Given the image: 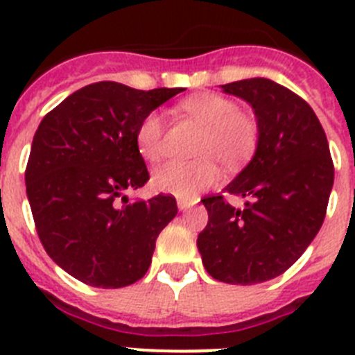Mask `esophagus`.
I'll use <instances>...</instances> for the list:
<instances>
[{
	"label": "esophagus",
	"instance_id": "1",
	"mask_svg": "<svg viewBox=\"0 0 355 355\" xmlns=\"http://www.w3.org/2000/svg\"><path fill=\"white\" fill-rule=\"evenodd\" d=\"M193 205H196V200L193 199H178V208L180 209H188Z\"/></svg>",
	"mask_w": 355,
	"mask_h": 355
}]
</instances>
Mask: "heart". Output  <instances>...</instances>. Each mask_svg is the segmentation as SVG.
Returning <instances> with one entry per match:
<instances>
[{"label":"heart","mask_w":355,"mask_h":355,"mask_svg":"<svg viewBox=\"0 0 355 355\" xmlns=\"http://www.w3.org/2000/svg\"><path fill=\"white\" fill-rule=\"evenodd\" d=\"M180 112L202 128L193 149V162H168L153 172V187L159 192L193 197L220 178L218 163L240 167L252 156L259 140L256 117L240 110L234 99L220 94H196L180 103ZM135 144L146 162L155 163L165 155V126L158 112L140 121Z\"/></svg>","instance_id":"1"}]
</instances>
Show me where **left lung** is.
I'll list each match as a JSON object with an SVG mask.
<instances>
[{"label":"left lung","instance_id":"obj_1","mask_svg":"<svg viewBox=\"0 0 355 355\" xmlns=\"http://www.w3.org/2000/svg\"><path fill=\"white\" fill-rule=\"evenodd\" d=\"M256 112V155L225 187L247 197L236 209L220 193L208 196V224L197 238L202 265L216 281L265 283L302 256L324 224L334 183L327 137L302 97L266 78L222 85Z\"/></svg>","mask_w":355,"mask_h":355}]
</instances>
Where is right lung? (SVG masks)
Masks as SVG:
<instances>
[{"mask_svg":"<svg viewBox=\"0 0 355 355\" xmlns=\"http://www.w3.org/2000/svg\"><path fill=\"white\" fill-rule=\"evenodd\" d=\"M183 90L97 81L39 124L24 172L31 215L49 258L81 283L122 288L146 275L178 205L165 193L128 202L124 192L149 181L135 133Z\"/></svg>","mask_w":355,"mask_h":355,"instance_id":"right-lung-1","label":"right lung"}]
</instances>
